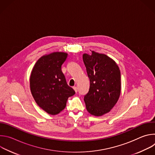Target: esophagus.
Here are the masks:
<instances>
[{
    "label": "esophagus",
    "mask_w": 155,
    "mask_h": 155,
    "mask_svg": "<svg viewBox=\"0 0 155 155\" xmlns=\"http://www.w3.org/2000/svg\"><path fill=\"white\" fill-rule=\"evenodd\" d=\"M73 88H74V90H75V91L76 93L78 91V88H77V86H74V87H73Z\"/></svg>",
    "instance_id": "esophagus-1"
}]
</instances>
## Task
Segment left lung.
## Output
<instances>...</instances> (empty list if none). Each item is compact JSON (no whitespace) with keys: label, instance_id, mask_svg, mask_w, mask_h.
<instances>
[{"label":"left lung","instance_id":"8db88e82","mask_svg":"<svg viewBox=\"0 0 155 155\" xmlns=\"http://www.w3.org/2000/svg\"><path fill=\"white\" fill-rule=\"evenodd\" d=\"M83 60L90 80L84 101L86 110L94 116L109 112L117 102L121 93V74L118 66L110 58L92 51L83 54Z\"/></svg>","mask_w":155,"mask_h":155}]
</instances>
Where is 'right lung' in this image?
<instances>
[{
	"instance_id": "right-lung-1",
	"label": "right lung",
	"mask_w": 155,
	"mask_h": 155,
	"mask_svg": "<svg viewBox=\"0 0 155 155\" xmlns=\"http://www.w3.org/2000/svg\"><path fill=\"white\" fill-rule=\"evenodd\" d=\"M68 54L54 52L41 57L35 63L30 77L32 96L37 105L48 114L60 113L68 98L75 94L66 81L61 65Z\"/></svg>"
}]
</instances>
